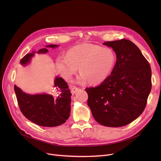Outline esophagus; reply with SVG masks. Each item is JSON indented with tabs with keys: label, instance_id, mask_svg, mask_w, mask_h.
I'll return each mask as SVG.
<instances>
[{
	"label": "esophagus",
	"instance_id": "1",
	"mask_svg": "<svg viewBox=\"0 0 161 161\" xmlns=\"http://www.w3.org/2000/svg\"><path fill=\"white\" fill-rule=\"evenodd\" d=\"M78 90H79V89H78V88H77V87H72V88H71V92H72V94L75 93V92H77Z\"/></svg>",
	"mask_w": 161,
	"mask_h": 161
}]
</instances>
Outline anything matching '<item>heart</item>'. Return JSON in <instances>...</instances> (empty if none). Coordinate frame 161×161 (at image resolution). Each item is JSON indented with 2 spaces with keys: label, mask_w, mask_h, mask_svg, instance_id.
Returning <instances> with one entry per match:
<instances>
[{
  "label": "heart",
  "mask_w": 161,
  "mask_h": 161,
  "mask_svg": "<svg viewBox=\"0 0 161 161\" xmlns=\"http://www.w3.org/2000/svg\"><path fill=\"white\" fill-rule=\"evenodd\" d=\"M115 63L116 55L112 48L83 44L69 49L66 55L58 56L56 66L63 77L69 81L79 67L81 74L77 80L78 83L88 81L92 85H97L109 77Z\"/></svg>",
  "instance_id": "1"
}]
</instances>
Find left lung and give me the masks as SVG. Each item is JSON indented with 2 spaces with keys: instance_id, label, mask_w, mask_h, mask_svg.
<instances>
[{
  "instance_id": "obj_1",
  "label": "left lung",
  "mask_w": 161,
  "mask_h": 161,
  "mask_svg": "<svg viewBox=\"0 0 161 161\" xmlns=\"http://www.w3.org/2000/svg\"><path fill=\"white\" fill-rule=\"evenodd\" d=\"M111 47L117 60L110 75L100 85L87 87V104L100 125L120 127L142 114L151 89L150 65L130 40L121 39L103 44Z\"/></svg>"
}]
</instances>
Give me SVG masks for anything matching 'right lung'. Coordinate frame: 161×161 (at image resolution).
I'll list each match as a JSON object with an SVG mask.
<instances>
[{"mask_svg": "<svg viewBox=\"0 0 161 161\" xmlns=\"http://www.w3.org/2000/svg\"><path fill=\"white\" fill-rule=\"evenodd\" d=\"M57 45H49L47 47H56ZM46 48L39 49L38 53H46ZM35 52L25 55L20 61L22 65L27 64ZM54 96L47 94L29 95L14 86L18 103L23 115L29 121L38 125L52 127L61 125L69 119L70 114L72 94L67 83L56 77Z\"/></svg>", "mask_w": 161, "mask_h": 161, "instance_id": "right-lung-1", "label": "right lung"}]
</instances>
